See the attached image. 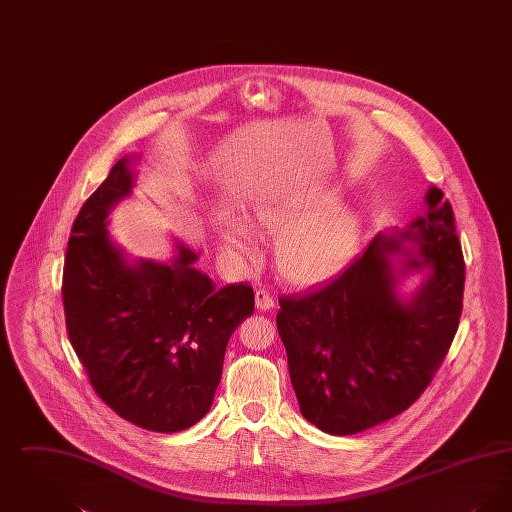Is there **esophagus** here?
Instances as JSON below:
<instances>
[{"mask_svg":"<svg viewBox=\"0 0 512 512\" xmlns=\"http://www.w3.org/2000/svg\"><path fill=\"white\" fill-rule=\"evenodd\" d=\"M255 307L259 311H270L274 307V297L270 293L265 292V290H257L255 292Z\"/></svg>","mask_w":512,"mask_h":512,"instance_id":"obj_1","label":"esophagus"}]
</instances>
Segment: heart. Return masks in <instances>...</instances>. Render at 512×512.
<instances>
[{
	"mask_svg": "<svg viewBox=\"0 0 512 512\" xmlns=\"http://www.w3.org/2000/svg\"><path fill=\"white\" fill-rule=\"evenodd\" d=\"M249 222L263 232L278 234L276 268L295 286H311L334 276L355 255L363 232L359 211L340 205V190L332 186L274 190L249 207ZM219 232L232 255L242 261L253 259L249 232L238 220L222 215Z\"/></svg>",
	"mask_w": 512,
	"mask_h": 512,
	"instance_id": "heart-1",
	"label": "heart"
}]
</instances>
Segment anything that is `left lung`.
Here are the masks:
<instances>
[{"label":"left lung","instance_id":"obj_1","mask_svg":"<svg viewBox=\"0 0 512 512\" xmlns=\"http://www.w3.org/2000/svg\"><path fill=\"white\" fill-rule=\"evenodd\" d=\"M426 215L380 232L317 290L280 297L278 334L301 414L318 430L351 436L409 409L443 363L463 313L464 259L455 217L430 188ZM410 257L395 266L391 254ZM428 269L403 302L398 280Z\"/></svg>","mask_w":512,"mask_h":512}]
</instances>
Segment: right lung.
Returning a JSON list of instances; mask_svg holds the SVG:
<instances>
[{"label": "right lung", "instance_id": "right-lung-1", "mask_svg": "<svg viewBox=\"0 0 512 512\" xmlns=\"http://www.w3.org/2000/svg\"><path fill=\"white\" fill-rule=\"evenodd\" d=\"M136 157H122L74 220L63 268L69 340L90 384L124 420L172 434L209 413L224 351L253 315L247 284L215 288L178 244L169 263L128 261L107 232L109 213L132 194Z\"/></svg>", "mask_w": 512, "mask_h": 512}]
</instances>
